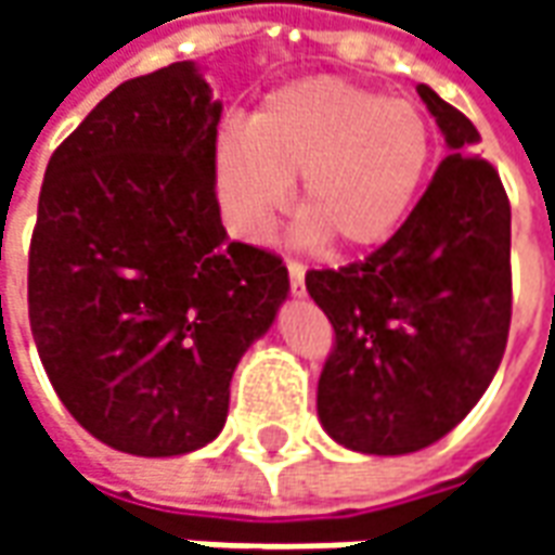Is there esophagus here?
I'll return each mask as SVG.
<instances>
[{"mask_svg": "<svg viewBox=\"0 0 555 555\" xmlns=\"http://www.w3.org/2000/svg\"><path fill=\"white\" fill-rule=\"evenodd\" d=\"M288 276H291V294L302 297L306 294V267L300 261H288Z\"/></svg>", "mask_w": 555, "mask_h": 555, "instance_id": "1", "label": "esophagus"}]
</instances>
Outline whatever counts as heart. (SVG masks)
<instances>
[{
	"mask_svg": "<svg viewBox=\"0 0 555 555\" xmlns=\"http://www.w3.org/2000/svg\"><path fill=\"white\" fill-rule=\"evenodd\" d=\"M434 159L425 113L404 98L333 77L270 91L246 127L214 142V190L231 234L264 243L300 178L297 237L374 249L416 205Z\"/></svg>",
	"mask_w": 555,
	"mask_h": 555,
	"instance_id": "heart-1",
	"label": "heart"
}]
</instances>
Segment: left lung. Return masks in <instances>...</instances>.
Here are the masks:
<instances>
[{
	"instance_id": "1",
	"label": "left lung",
	"mask_w": 555,
	"mask_h": 555,
	"mask_svg": "<svg viewBox=\"0 0 555 555\" xmlns=\"http://www.w3.org/2000/svg\"><path fill=\"white\" fill-rule=\"evenodd\" d=\"M442 159L413 214L365 261L309 270L336 330L318 418L350 452L410 454L442 440L500 369L512 324V207L464 113L430 89Z\"/></svg>"
}]
</instances>
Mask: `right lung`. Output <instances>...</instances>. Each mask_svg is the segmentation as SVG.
<instances>
[{"label": "right lung", "instance_id": "1", "mask_svg": "<svg viewBox=\"0 0 555 555\" xmlns=\"http://www.w3.org/2000/svg\"><path fill=\"white\" fill-rule=\"evenodd\" d=\"M219 118L202 67L175 62L109 91L43 175L35 348L67 413L137 457L217 440L237 362L288 300L276 255L222 229Z\"/></svg>", "mask_w": 555, "mask_h": 555}]
</instances>
